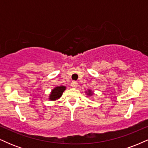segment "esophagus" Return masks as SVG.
Wrapping results in <instances>:
<instances>
[{
    "instance_id": "34e87169",
    "label": "esophagus",
    "mask_w": 148,
    "mask_h": 148,
    "mask_svg": "<svg viewBox=\"0 0 148 148\" xmlns=\"http://www.w3.org/2000/svg\"><path fill=\"white\" fill-rule=\"evenodd\" d=\"M71 86H72V88H77V86H78V83L76 82V81H72V84H71Z\"/></svg>"
}]
</instances>
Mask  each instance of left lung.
I'll list each match as a JSON object with an SVG mask.
<instances>
[{
	"mask_svg": "<svg viewBox=\"0 0 148 148\" xmlns=\"http://www.w3.org/2000/svg\"><path fill=\"white\" fill-rule=\"evenodd\" d=\"M86 94H87L88 96H92V95H93L92 91L91 90H89L86 91Z\"/></svg>",
	"mask_w": 148,
	"mask_h": 148,
	"instance_id": "left-lung-1",
	"label": "left lung"
}]
</instances>
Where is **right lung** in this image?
Returning a JSON list of instances; mask_svg holds the SVG:
<instances>
[{
    "label": "right lung",
    "instance_id": "obj_1",
    "mask_svg": "<svg viewBox=\"0 0 148 148\" xmlns=\"http://www.w3.org/2000/svg\"><path fill=\"white\" fill-rule=\"evenodd\" d=\"M65 90L66 87L64 86H57V87L54 88L51 92L50 95H49V100H51V101H56V100L58 99L62 95V93H63V92Z\"/></svg>",
    "mask_w": 148,
    "mask_h": 148
}]
</instances>
